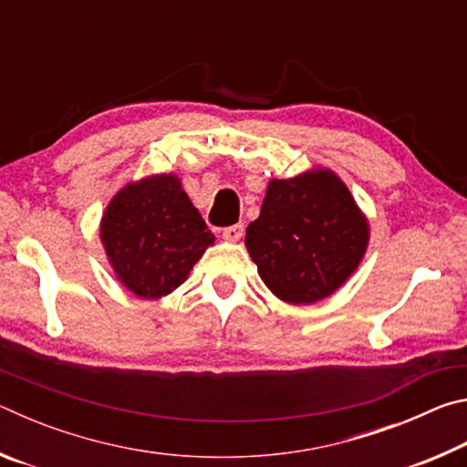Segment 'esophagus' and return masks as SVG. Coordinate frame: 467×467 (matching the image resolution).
<instances>
[{
  "label": "esophagus",
  "instance_id": "esophagus-1",
  "mask_svg": "<svg viewBox=\"0 0 467 467\" xmlns=\"http://www.w3.org/2000/svg\"><path fill=\"white\" fill-rule=\"evenodd\" d=\"M244 233V226L239 223V224H233V226H226L223 231V239L224 241H231V243H236L243 236Z\"/></svg>",
  "mask_w": 467,
  "mask_h": 467
}]
</instances>
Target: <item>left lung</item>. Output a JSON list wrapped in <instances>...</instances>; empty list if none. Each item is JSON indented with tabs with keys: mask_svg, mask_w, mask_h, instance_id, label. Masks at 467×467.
<instances>
[{
	"mask_svg": "<svg viewBox=\"0 0 467 467\" xmlns=\"http://www.w3.org/2000/svg\"><path fill=\"white\" fill-rule=\"evenodd\" d=\"M368 241L365 216L334 172L274 179L244 244L275 296L309 305L342 286Z\"/></svg>",
	"mask_w": 467,
	"mask_h": 467,
	"instance_id": "8db88e82",
	"label": "left lung"
}]
</instances>
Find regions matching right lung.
<instances>
[{"label": "right lung", "instance_id": "obj_1", "mask_svg": "<svg viewBox=\"0 0 467 467\" xmlns=\"http://www.w3.org/2000/svg\"><path fill=\"white\" fill-rule=\"evenodd\" d=\"M100 239L117 278L133 295L161 298L187 280L214 234L179 179L156 175L113 197L102 216Z\"/></svg>", "mask_w": 467, "mask_h": 467}]
</instances>
